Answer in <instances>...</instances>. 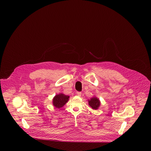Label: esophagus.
Wrapping results in <instances>:
<instances>
[{"mask_svg": "<svg viewBox=\"0 0 151 151\" xmlns=\"http://www.w3.org/2000/svg\"><path fill=\"white\" fill-rule=\"evenodd\" d=\"M76 94H77V95H78V96H81V92H76Z\"/></svg>", "mask_w": 151, "mask_h": 151, "instance_id": "esophagus-1", "label": "esophagus"}]
</instances>
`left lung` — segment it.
<instances>
[{"label": "left lung", "mask_w": 151, "mask_h": 151, "mask_svg": "<svg viewBox=\"0 0 151 151\" xmlns=\"http://www.w3.org/2000/svg\"><path fill=\"white\" fill-rule=\"evenodd\" d=\"M89 106L92 108L93 109H97L100 106V101L97 99L96 97H93L91 99V100H89Z\"/></svg>", "instance_id": "1"}]
</instances>
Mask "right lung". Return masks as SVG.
Here are the masks:
<instances>
[{
	"label": "right lung",
	"instance_id": "obj_1",
	"mask_svg": "<svg viewBox=\"0 0 151 151\" xmlns=\"http://www.w3.org/2000/svg\"><path fill=\"white\" fill-rule=\"evenodd\" d=\"M69 96L60 93L56 95L53 99V105L57 108H60L63 107L66 102L68 100Z\"/></svg>",
	"mask_w": 151,
	"mask_h": 151
}]
</instances>
